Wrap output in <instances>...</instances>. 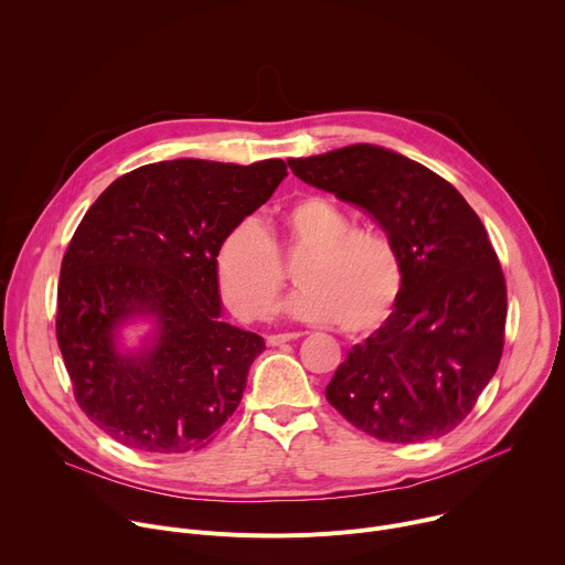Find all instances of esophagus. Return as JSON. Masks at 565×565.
Here are the masks:
<instances>
[{
	"label": "esophagus",
	"instance_id": "obj_1",
	"mask_svg": "<svg viewBox=\"0 0 565 565\" xmlns=\"http://www.w3.org/2000/svg\"><path fill=\"white\" fill-rule=\"evenodd\" d=\"M301 333H279V335H268V344L270 347H281V344H286V342H292V340H297Z\"/></svg>",
	"mask_w": 565,
	"mask_h": 565
}]
</instances>
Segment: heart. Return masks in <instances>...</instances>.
<instances>
[{
  "instance_id": "heart-1",
  "label": "heart",
  "mask_w": 565,
  "mask_h": 565,
  "mask_svg": "<svg viewBox=\"0 0 565 565\" xmlns=\"http://www.w3.org/2000/svg\"><path fill=\"white\" fill-rule=\"evenodd\" d=\"M279 250L310 253L297 273L301 290L288 301V312L310 324L338 319L349 335L373 333L405 290V266L386 234L351 227V218L324 196H301L281 212L273 236L253 216L223 234L218 286L238 317L262 319L275 310L286 284Z\"/></svg>"
}]
</instances>
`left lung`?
Segmentation results:
<instances>
[{
    "mask_svg": "<svg viewBox=\"0 0 565 565\" xmlns=\"http://www.w3.org/2000/svg\"><path fill=\"white\" fill-rule=\"evenodd\" d=\"M288 166L303 183L366 210L405 266L393 315L349 351L327 399L384 443L449 434L503 353L508 288L486 225L443 177L377 145L290 158Z\"/></svg>",
    "mask_w": 565,
    "mask_h": 565,
    "instance_id": "left-lung-1",
    "label": "left lung"
}]
</instances>
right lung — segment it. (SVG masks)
<instances>
[{
  "label": "right lung",
  "instance_id": "obj_1",
  "mask_svg": "<svg viewBox=\"0 0 565 565\" xmlns=\"http://www.w3.org/2000/svg\"><path fill=\"white\" fill-rule=\"evenodd\" d=\"M284 177L281 158L163 160L116 179L79 221L55 331L79 409L116 443L196 451L238 407L266 342L221 321L216 250ZM134 320L152 331L127 350L121 329Z\"/></svg>",
  "mask_w": 565,
  "mask_h": 565
}]
</instances>
